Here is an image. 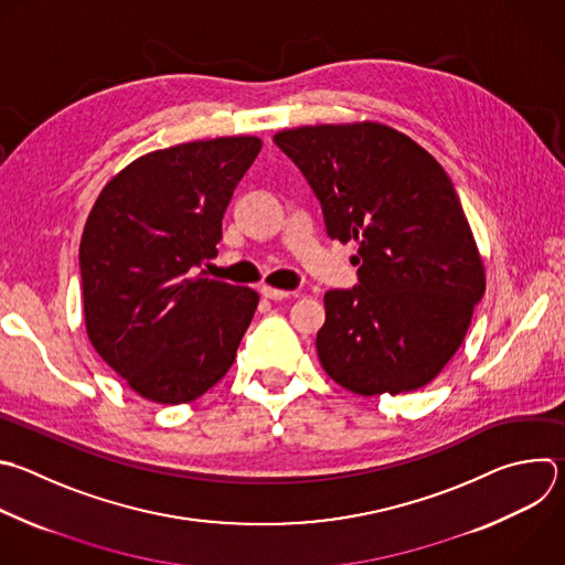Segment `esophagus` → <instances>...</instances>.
I'll return each instance as SVG.
<instances>
[{"label":"esophagus","mask_w":565,"mask_h":565,"mask_svg":"<svg viewBox=\"0 0 565 565\" xmlns=\"http://www.w3.org/2000/svg\"><path fill=\"white\" fill-rule=\"evenodd\" d=\"M266 299H273V301H281V299H288L292 292L290 290H279V288H270V286H262L259 290Z\"/></svg>","instance_id":"obj_1"}]
</instances>
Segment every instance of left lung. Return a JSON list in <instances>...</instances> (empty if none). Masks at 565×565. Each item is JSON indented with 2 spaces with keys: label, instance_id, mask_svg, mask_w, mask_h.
<instances>
[{
  "label": "left lung",
  "instance_id": "1",
  "mask_svg": "<svg viewBox=\"0 0 565 565\" xmlns=\"http://www.w3.org/2000/svg\"><path fill=\"white\" fill-rule=\"evenodd\" d=\"M275 143L315 191L326 231L354 242L359 286L323 295L317 352L363 397L430 384L459 350L486 270L455 185L408 135L380 124L288 128Z\"/></svg>",
  "mask_w": 565,
  "mask_h": 565
}]
</instances>
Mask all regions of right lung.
Here are the masks:
<instances>
[{"mask_svg":"<svg viewBox=\"0 0 565 565\" xmlns=\"http://www.w3.org/2000/svg\"><path fill=\"white\" fill-rule=\"evenodd\" d=\"M262 150L250 135L141 154L99 193L79 244L93 348L143 399L188 404L231 370L259 295L193 277Z\"/></svg>","mask_w":565,"mask_h":565,"instance_id":"obj_1","label":"right lung"}]
</instances>
